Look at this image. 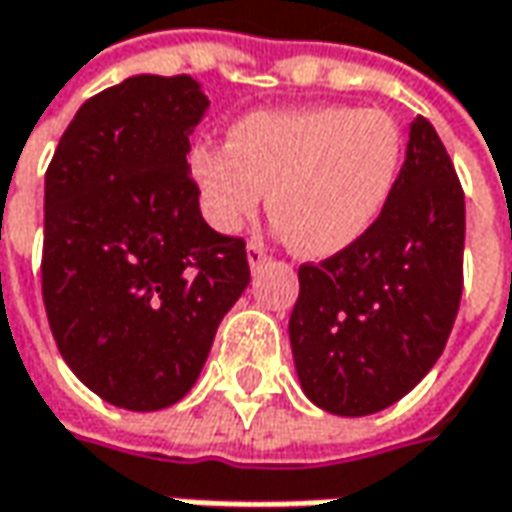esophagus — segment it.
I'll return each instance as SVG.
<instances>
[{
  "instance_id": "1",
  "label": "esophagus",
  "mask_w": 512,
  "mask_h": 512,
  "mask_svg": "<svg viewBox=\"0 0 512 512\" xmlns=\"http://www.w3.org/2000/svg\"><path fill=\"white\" fill-rule=\"evenodd\" d=\"M264 262H267V250H264L262 242H256V239H253V242H248V264L250 267H253V270H259Z\"/></svg>"
}]
</instances>
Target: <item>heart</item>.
Instances as JSON below:
<instances>
[{
    "instance_id": "1",
    "label": "heart",
    "mask_w": 512,
    "mask_h": 512,
    "mask_svg": "<svg viewBox=\"0 0 512 512\" xmlns=\"http://www.w3.org/2000/svg\"><path fill=\"white\" fill-rule=\"evenodd\" d=\"M400 160V129L380 109H267L233 123L231 146H197L191 174L216 231H242L270 188L279 231L324 259L372 228Z\"/></svg>"
}]
</instances>
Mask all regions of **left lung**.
I'll list each match as a JSON object with an SVG mask.
<instances>
[{
	"label": "left lung",
	"instance_id": "8db88e82",
	"mask_svg": "<svg viewBox=\"0 0 512 512\" xmlns=\"http://www.w3.org/2000/svg\"><path fill=\"white\" fill-rule=\"evenodd\" d=\"M465 194L434 126L417 115L406 163L355 245L298 267L290 344L318 408L366 417L437 363L462 298Z\"/></svg>",
	"mask_w": 512,
	"mask_h": 512
}]
</instances>
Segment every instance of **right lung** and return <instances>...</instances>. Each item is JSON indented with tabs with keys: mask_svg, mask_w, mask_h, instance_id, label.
<instances>
[{
	"mask_svg": "<svg viewBox=\"0 0 512 512\" xmlns=\"http://www.w3.org/2000/svg\"><path fill=\"white\" fill-rule=\"evenodd\" d=\"M208 98L191 75H135L75 112L44 177L41 296L58 352L106 403L174 406L250 281L188 174Z\"/></svg>",
	"mask_w": 512,
	"mask_h": 512,
	"instance_id": "right-lung-1",
	"label": "right lung"
}]
</instances>
